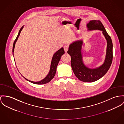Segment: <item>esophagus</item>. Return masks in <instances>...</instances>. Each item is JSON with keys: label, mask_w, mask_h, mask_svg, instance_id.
<instances>
[{"label": "esophagus", "mask_w": 124, "mask_h": 124, "mask_svg": "<svg viewBox=\"0 0 124 124\" xmlns=\"http://www.w3.org/2000/svg\"><path fill=\"white\" fill-rule=\"evenodd\" d=\"M64 49L65 52L66 53H67V51L68 50V46H65L64 47Z\"/></svg>", "instance_id": "obj_1"}]
</instances>
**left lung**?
Wrapping results in <instances>:
<instances>
[{
    "instance_id": "obj_1",
    "label": "left lung",
    "mask_w": 124,
    "mask_h": 124,
    "mask_svg": "<svg viewBox=\"0 0 124 124\" xmlns=\"http://www.w3.org/2000/svg\"><path fill=\"white\" fill-rule=\"evenodd\" d=\"M88 30H98L102 31L107 42V52L104 63L94 69L86 67L83 63L82 55V40L73 42L69 46L67 53L71 58V67L76 76L80 81L84 82H93L104 76L109 69L113 58V44L110 36L107 32L104 26L100 20H92L87 23Z\"/></svg>"
}]
</instances>
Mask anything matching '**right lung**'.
Segmentation results:
<instances>
[{
    "label": "right lung",
    "mask_w": 124,
    "mask_h": 124,
    "mask_svg": "<svg viewBox=\"0 0 124 124\" xmlns=\"http://www.w3.org/2000/svg\"><path fill=\"white\" fill-rule=\"evenodd\" d=\"M23 28V26L22 27V28L20 29V30H19L18 34L16 37V39L14 44H13V53L14 52V48L15 47V44L16 42L17 39L19 37L20 32L22 30ZM65 53V51L64 50L63 48H61L60 49H59L58 51H57L54 55L52 57V61L51 62V65H50V71L49 72V73L48 74L47 76H46L44 79H43V80L39 81V82H33V81H31L27 80V79L24 78L27 80V81H29L31 83H32L33 84H36V85H43V84H47L48 82H49L53 78L54 76H55L56 73V70H57V65L58 64V62L61 57V56Z\"/></svg>",
    "instance_id": "obj_1"
}]
</instances>
